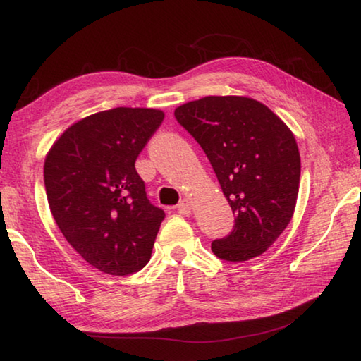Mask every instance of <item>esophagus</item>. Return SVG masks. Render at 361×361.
Here are the masks:
<instances>
[{
    "label": "esophagus",
    "mask_w": 361,
    "mask_h": 361,
    "mask_svg": "<svg viewBox=\"0 0 361 361\" xmlns=\"http://www.w3.org/2000/svg\"><path fill=\"white\" fill-rule=\"evenodd\" d=\"M191 209H192V204L190 199H181L180 204L176 205V210H178L181 215H188L191 212Z\"/></svg>",
    "instance_id": "esophagus-1"
}]
</instances>
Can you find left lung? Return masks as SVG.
<instances>
[{
  "instance_id": "8db88e82",
  "label": "left lung",
  "mask_w": 361,
  "mask_h": 361,
  "mask_svg": "<svg viewBox=\"0 0 361 361\" xmlns=\"http://www.w3.org/2000/svg\"><path fill=\"white\" fill-rule=\"evenodd\" d=\"M175 118L201 145L234 226L212 243L226 262L260 255L293 219L300 154L293 131L262 102L243 96H207L175 109Z\"/></svg>"
}]
</instances>
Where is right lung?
<instances>
[{
  "instance_id": "add662e5",
  "label": "right lung",
  "mask_w": 361,
  "mask_h": 361,
  "mask_svg": "<svg viewBox=\"0 0 361 361\" xmlns=\"http://www.w3.org/2000/svg\"><path fill=\"white\" fill-rule=\"evenodd\" d=\"M164 120L157 109L116 107L68 127L44 160L51 214L67 243L102 273L127 276L151 259L165 212L135 169Z\"/></svg>"
}]
</instances>
